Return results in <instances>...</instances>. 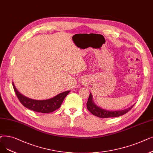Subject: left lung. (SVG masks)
Wrapping results in <instances>:
<instances>
[{"label":"left lung","instance_id":"1","mask_svg":"<svg viewBox=\"0 0 153 153\" xmlns=\"http://www.w3.org/2000/svg\"><path fill=\"white\" fill-rule=\"evenodd\" d=\"M134 105H131L128 109H126L122 111H110L108 110H105L97 106L94 101L92 100V96L91 93H90L88 101L87 102V108L89 112L97 117L101 118H108V117H119L125 114L126 113L130 111L131 108L133 107Z\"/></svg>","mask_w":153,"mask_h":153}]
</instances>
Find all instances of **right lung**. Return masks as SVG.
I'll return each mask as SVG.
<instances>
[{"instance_id":"right-lung-1","label":"right lung","mask_w":153,"mask_h":153,"mask_svg":"<svg viewBox=\"0 0 153 153\" xmlns=\"http://www.w3.org/2000/svg\"><path fill=\"white\" fill-rule=\"evenodd\" d=\"M16 94L21 104L27 109L41 113H50L61 107L64 98L71 91H65L60 93L52 98L45 100H35L22 95L16 88L14 82H12Z\"/></svg>"}]
</instances>
